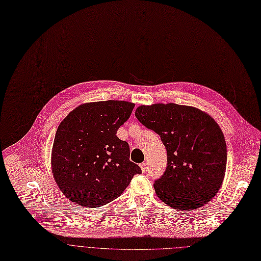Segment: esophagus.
<instances>
[{
	"label": "esophagus",
	"instance_id": "1",
	"mask_svg": "<svg viewBox=\"0 0 261 261\" xmlns=\"http://www.w3.org/2000/svg\"><path fill=\"white\" fill-rule=\"evenodd\" d=\"M140 168H141L142 172H145V171H146V169H147V163H146V162L141 163V164H140Z\"/></svg>",
	"mask_w": 261,
	"mask_h": 261
}]
</instances>
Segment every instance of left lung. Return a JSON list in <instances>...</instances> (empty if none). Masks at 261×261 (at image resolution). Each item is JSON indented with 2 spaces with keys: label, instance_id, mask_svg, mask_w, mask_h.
I'll use <instances>...</instances> for the list:
<instances>
[{
  "label": "left lung",
  "instance_id": "8db88e82",
  "mask_svg": "<svg viewBox=\"0 0 261 261\" xmlns=\"http://www.w3.org/2000/svg\"><path fill=\"white\" fill-rule=\"evenodd\" d=\"M135 117L160 135L167 150L166 170L153 184L156 196L178 210L211 201L222 185L227 159L217 123L198 109L175 103L141 106Z\"/></svg>",
  "mask_w": 261,
  "mask_h": 261
}]
</instances>
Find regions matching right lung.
Masks as SVG:
<instances>
[{
    "instance_id": "obj_1",
    "label": "right lung",
    "mask_w": 261,
    "mask_h": 261,
    "mask_svg": "<svg viewBox=\"0 0 261 261\" xmlns=\"http://www.w3.org/2000/svg\"><path fill=\"white\" fill-rule=\"evenodd\" d=\"M134 105L127 101L86 103L60 123L52 149L57 186L73 203L98 208L120 197L141 169L130 161L127 141L117 136Z\"/></svg>"
}]
</instances>
